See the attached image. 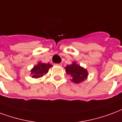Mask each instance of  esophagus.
<instances>
[{
	"label": "esophagus",
	"mask_w": 122,
	"mask_h": 122,
	"mask_svg": "<svg viewBox=\"0 0 122 122\" xmlns=\"http://www.w3.org/2000/svg\"><path fill=\"white\" fill-rule=\"evenodd\" d=\"M55 65H56V66H61V65H62V64H61V63H57V64H55Z\"/></svg>",
	"instance_id": "esophagus-1"
}]
</instances>
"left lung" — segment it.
Instances as JSON below:
<instances>
[{
  "instance_id": "obj_1",
  "label": "left lung",
  "mask_w": 122,
  "mask_h": 122,
  "mask_svg": "<svg viewBox=\"0 0 122 122\" xmlns=\"http://www.w3.org/2000/svg\"><path fill=\"white\" fill-rule=\"evenodd\" d=\"M66 73L71 76L72 79L71 81L76 83H79L87 78L88 72L86 69L81 67L76 62L70 65H67L65 68Z\"/></svg>"
}]
</instances>
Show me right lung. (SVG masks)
<instances>
[{
  "instance_id": "add662e5",
  "label": "right lung",
  "mask_w": 122,
  "mask_h": 122,
  "mask_svg": "<svg viewBox=\"0 0 122 122\" xmlns=\"http://www.w3.org/2000/svg\"><path fill=\"white\" fill-rule=\"evenodd\" d=\"M52 66V65L50 63H38L37 65L33 66V68L31 70V76L33 78H39L43 77L48 72L50 68Z\"/></svg>"
}]
</instances>
